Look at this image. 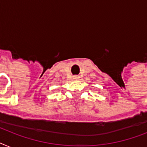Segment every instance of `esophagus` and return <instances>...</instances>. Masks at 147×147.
<instances>
[{"label": "esophagus", "mask_w": 147, "mask_h": 147, "mask_svg": "<svg viewBox=\"0 0 147 147\" xmlns=\"http://www.w3.org/2000/svg\"><path fill=\"white\" fill-rule=\"evenodd\" d=\"M79 78H80V77H79V76H73V78H74V79H75V80H78V79H79Z\"/></svg>", "instance_id": "34e87169"}]
</instances>
